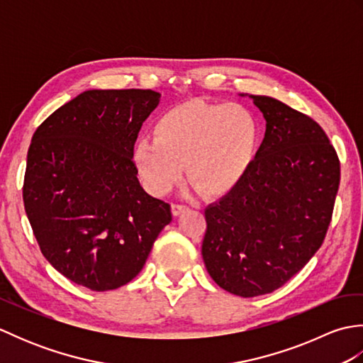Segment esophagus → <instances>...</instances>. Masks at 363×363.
<instances>
[{
	"label": "esophagus",
	"mask_w": 363,
	"mask_h": 363,
	"mask_svg": "<svg viewBox=\"0 0 363 363\" xmlns=\"http://www.w3.org/2000/svg\"><path fill=\"white\" fill-rule=\"evenodd\" d=\"M189 209L187 206H182V204H172V213L174 215V217H179L181 213H184Z\"/></svg>",
	"instance_id": "esophagus-1"
}]
</instances>
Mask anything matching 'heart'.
I'll return each mask as SVG.
<instances>
[{"mask_svg": "<svg viewBox=\"0 0 363 363\" xmlns=\"http://www.w3.org/2000/svg\"><path fill=\"white\" fill-rule=\"evenodd\" d=\"M257 137V121L246 107L187 101L162 115L154 138H138L133 160L151 195L172 190L186 165L189 181L204 196L220 198L248 173Z\"/></svg>", "mask_w": 363, "mask_h": 363, "instance_id": "obj_1", "label": "heart"}]
</instances>
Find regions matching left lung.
I'll return each mask as SVG.
<instances>
[{"instance_id":"obj_1","label":"left lung","mask_w":363,"mask_h":363,"mask_svg":"<svg viewBox=\"0 0 363 363\" xmlns=\"http://www.w3.org/2000/svg\"><path fill=\"white\" fill-rule=\"evenodd\" d=\"M250 96L265 137L240 184L206 207L203 260L223 290L252 298L295 276L325 240L340 162L311 117L272 96Z\"/></svg>"}]
</instances>
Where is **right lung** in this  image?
Listing matches in <instances>:
<instances>
[{
    "label": "right lung",
    "instance_id": "right-lung-1",
    "mask_svg": "<svg viewBox=\"0 0 363 363\" xmlns=\"http://www.w3.org/2000/svg\"><path fill=\"white\" fill-rule=\"evenodd\" d=\"M160 103L152 90H86L51 113L33 135L23 201L50 264L94 291L140 273L169 204L146 194L133 150Z\"/></svg>",
    "mask_w": 363,
    "mask_h": 363
}]
</instances>
